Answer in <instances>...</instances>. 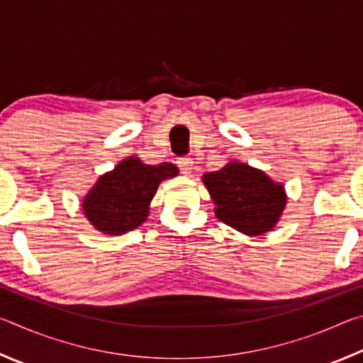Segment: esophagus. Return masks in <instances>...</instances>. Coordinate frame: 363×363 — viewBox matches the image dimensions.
I'll return each instance as SVG.
<instances>
[{
    "mask_svg": "<svg viewBox=\"0 0 363 363\" xmlns=\"http://www.w3.org/2000/svg\"><path fill=\"white\" fill-rule=\"evenodd\" d=\"M176 163H177V167H179L182 174H190V171H192V167H194L192 158L181 157V158L176 160Z\"/></svg>",
    "mask_w": 363,
    "mask_h": 363,
    "instance_id": "obj_1",
    "label": "esophagus"
}]
</instances>
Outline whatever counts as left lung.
<instances>
[{
  "instance_id": "obj_1",
  "label": "left lung",
  "mask_w": 363,
  "mask_h": 363,
  "mask_svg": "<svg viewBox=\"0 0 363 363\" xmlns=\"http://www.w3.org/2000/svg\"><path fill=\"white\" fill-rule=\"evenodd\" d=\"M201 182L210 192L216 218L248 237L274 230L286 206L284 184L238 160L205 173Z\"/></svg>"
}]
</instances>
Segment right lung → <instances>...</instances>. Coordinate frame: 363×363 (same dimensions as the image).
<instances>
[{"instance_id":"obj_1","label":"right lung","mask_w":363,"mask_h":363,"mask_svg":"<svg viewBox=\"0 0 363 363\" xmlns=\"http://www.w3.org/2000/svg\"><path fill=\"white\" fill-rule=\"evenodd\" d=\"M177 174L173 163L147 164L136 155L128 157L99 176L83 196L82 211L96 230L123 235L145 223L160 182Z\"/></svg>"}]
</instances>
